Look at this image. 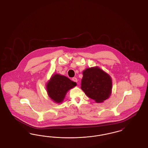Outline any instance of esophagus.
I'll list each match as a JSON object with an SVG mask.
<instances>
[{"label":"esophagus","mask_w":148,"mask_h":148,"mask_svg":"<svg viewBox=\"0 0 148 148\" xmlns=\"http://www.w3.org/2000/svg\"><path fill=\"white\" fill-rule=\"evenodd\" d=\"M72 80H73V82H76V83H77V77H73V78H72Z\"/></svg>","instance_id":"obj_1"}]
</instances>
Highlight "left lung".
<instances>
[{
  "instance_id": "1",
  "label": "left lung",
  "mask_w": 148,
  "mask_h": 148,
  "mask_svg": "<svg viewBox=\"0 0 148 148\" xmlns=\"http://www.w3.org/2000/svg\"><path fill=\"white\" fill-rule=\"evenodd\" d=\"M81 89L90 98L100 103L109 98L112 92L111 77L98 66L86 68L83 71Z\"/></svg>"
}]
</instances>
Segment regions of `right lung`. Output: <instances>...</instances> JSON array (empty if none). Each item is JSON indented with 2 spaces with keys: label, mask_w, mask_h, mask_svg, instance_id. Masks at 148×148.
I'll return each mask as SVG.
<instances>
[{
  "label": "right lung",
  "mask_w": 148,
  "mask_h": 148,
  "mask_svg": "<svg viewBox=\"0 0 148 148\" xmlns=\"http://www.w3.org/2000/svg\"><path fill=\"white\" fill-rule=\"evenodd\" d=\"M77 85L68 77L59 74H53L46 84L48 95L54 103H62L70 89Z\"/></svg>",
  "instance_id": "obj_1"
}]
</instances>
